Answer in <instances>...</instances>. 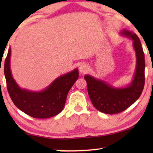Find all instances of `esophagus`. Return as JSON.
<instances>
[{"label":"esophagus","instance_id":"esophagus-1","mask_svg":"<svg viewBox=\"0 0 153 153\" xmlns=\"http://www.w3.org/2000/svg\"><path fill=\"white\" fill-rule=\"evenodd\" d=\"M89 70V67L87 64L83 63L82 65H81L80 67H79V72L81 73H85L87 72Z\"/></svg>","mask_w":153,"mask_h":153}]
</instances>
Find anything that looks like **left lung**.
<instances>
[{
    "label": "left lung",
    "mask_w": 153,
    "mask_h": 153,
    "mask_svg": "<svg viewBox=\"0 0 153 153\" xmlns=\"http://www.w3.org/2000/svg\"><path fill=\"white\" fill-rule=\"evenodd\" d=\"M120 34L132 39L136 52L137 67L130 84L125 88H117L90 75L84 76L87 82L88 93L93 106L106 114H118L129 107L139 98L145 83V58L141 41L131 31L124 29Z\"/></svg>",
    "instance_id": "obj_1"
}]
</instances>
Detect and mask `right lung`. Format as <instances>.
<instances>
[{
	"label": "right lung",
	"instance_id": "add662e5",
	"mask_svg": "<svg viewBox=\"0 0 153 153\" xmlns=\"http://www.w3.org/2000/svg\"><path fill=\"white\" fill-rule=\"evenodd\" d=\"M11 48L4 63L7 89L12 102L19 109L35 118H48L56 116L63 109L68 92L79 78V70L55 79L45 90L33 92L22 89L13 79L10 70Z\"/></svg>",
	"mask_w": 153,
	"mask_h": 153
}]
</instances>
